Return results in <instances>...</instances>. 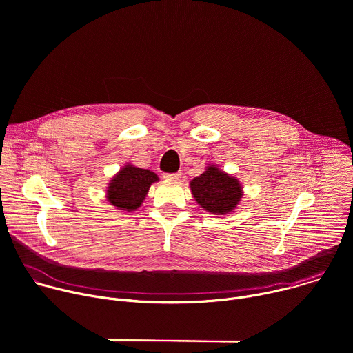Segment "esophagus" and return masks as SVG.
Segmentation results:
<instances>
[{
	"instance_id": "1",
	"label": "esophagus",
	"mask_w": 353,
	"mask_h": 353,
	"mask_svg": "<svg viewBox=\"0 0 353 353\" xmlns=\"http://www.w3.org/2000/svg\"><path fill=\"white\" fill-rule=\"evenodd\" d=\"M163 177L168 179V180H180L181 172H177V173H165Z\"/></svg>"
}]
</instances>
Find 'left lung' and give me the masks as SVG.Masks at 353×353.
I'll list each match as a JSON object with an SVG mask.
<instances>
[{"instance_id": "1", "label": "left lung", "mask_w": 353, "mask_h": 353, "mask_svg": "<svg viewBox=\"0 0 353 353\" xmlns=\"http://www.w3.org/2000/svg\"><path fill=\"white\" fill-rule=\"evenodd\" d=\"M190 185L196 203L215 215L233 211L243 196L237 179L221 172L215 166H208L203 174L191 180Z\"/></svg>"}]
</instances>
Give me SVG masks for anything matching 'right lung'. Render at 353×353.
Instances as JSON below:
<instances>
[{
    "instance_id": "right-lung-1",
    "label": "right lung",
    "mask_w": 353,
    "mask_h": 353,
    "mask_svg": "<svg viewBox=\"0 0 353 353\" xmlns=\"http://www.w3.org/2000/svg\"><path fill=\"white\" fill-rule=\"evenodd\" d=\"M158 180L154 172L127 165L113 177L108 188L109 203L123 211H135L146 196L150 184Z\"/></svg>"
}]
</instances>
